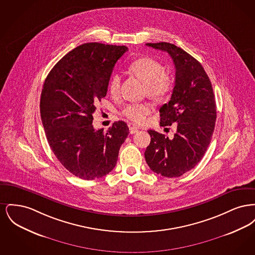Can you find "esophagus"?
Returning a JSON list of instances; mask_svg holds the SVG:
<instances>
[{
  "instance_id": "esophagus-1",
  "label": "esophagus",
  "mask_w": 255,
  "mask_h": 255,
  "mask_svg": "<svg viewBox=\"0 0 255 255\" xmlns=\"http://www.w3.org/2000/svg\"><path fill=\"white\" fill-rule=\"evenodd\" d=\"M129 131H130L131 134H133V133H136V132L138 131V128L135 127V126H131V127L129 128Z\"/></svg>"
}]
</instances>
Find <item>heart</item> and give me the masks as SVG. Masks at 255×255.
Listing matches in <instances>:
<instances>
[{"label": "heart", "instance_id": "b5f03b06", "mask_svg": "<svg viewBox=\"0 0 255 255\" xmlns=\"http://www.w3.org/2000/svg\"><path fill=\"white\" fill-rule=\"evenodd\" d=\"M131 73L145 83L146 92L150 97L161 98L165 97L172 89L173 80L158 61L150 57H140L128 66ZM122 77L115 73L109 81V91L113 97L120 95ZM152 106L149 103H129L122 111V116L134 123H142L150 115Z\"/></svg>", "mask_w": 255, "mask_h": 255}]
</instances>
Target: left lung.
Returning <instances> with one entry per match:
<instances>
[{"instance_id": "8db88e82", "label": "left lung", "mask_w": 255, "mask_h": 255, "mask_svg": "<svg viewBox=\"0 0 255 255\" xmlns=\"http://www.w3.org/2000/svg\"><path fill=\"white\" fill-rule=\"evenodd\" d=\"M146 46L168 52L176 68L175 87L160 107V125L177 123L173 138L149 130L145 160L153 172L176 178L194 168L210 143L216 121V103L209 77L193 56L177 46L160 42Z\"/></svg>"}]
</instances>
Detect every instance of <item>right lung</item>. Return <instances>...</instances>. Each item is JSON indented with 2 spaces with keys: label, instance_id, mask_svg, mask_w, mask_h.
<instances>
[{
  "label": "right lung",
  "instance_id": "obj_1",
  "mask_svg": "<svg viewBox=\"0 0 255 255\" xmlns=\"http://www.w3.org/2000/svg\"><path fill=\"white\" fill-rule=\"evenodd\" d=\"M125 46L86 43L68 52L43 86L40 114L49 147L62 165L82 180L107 175L117 164L129 128L116 122L95 130L96 104L106 97L110 77Z\"/></svg>",
  "mask_w": 255,
  "mask_h": 255
}]
</instances>
